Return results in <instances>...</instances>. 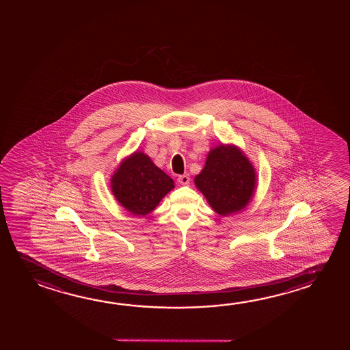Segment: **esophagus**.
Segmentation results:
<instances>
[{"label": "esophagus", "instance_id": "1", "mask_svg": "<svg viewBox=\"0 0 350 350\" xmlns=\"http://www.w3.org/2000/svg\"><path fill=\"white\" fill-rule=\"evenodd\" d=\"M178 182H179V184H182V185H188L190 182V177L188 174H182V176L178 177Z\"/></svg>", "mask_w": 350, "mask_h": 350}]
</instances>
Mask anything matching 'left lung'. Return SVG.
I'll use <instances>...</instances> for the list:
<instances>
[{
  "label": "left lung",
  "mask_w": 350,
  "mask_h": 350,
  "mask_svg": "<svg viewBox=\"0 0 350 350\" xmlns=\"http://www.w3.org/2000/svg\"><path fill=\"white\" fill-rule=\"evenodd\" d=\"M255 170L235 146H217L207 155L206 163L195 184L219 215H230L247 206L256 187Z\"/></svg>",
  "instance_id": "8db88e82"
}]
</instances>
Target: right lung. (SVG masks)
Returning a JSON list of instances; mask_svg holds the SVG:
<instances>
[{
  "label": "right lung",
  "mask_w": 350,
  "mask_h": 350,
  "mask_svg": "<svg viewBox=\"0 0 350 350\" xmlns=\"http://www.w3.org/2000/svg\"><path fill=\"white\" fill-rule=\"evenodd\" d=\"M111 188L122 206L133 215L145 216L174 188V183L149 156L135 152L122 162L111 179Z\"/></svg>",
  "instance_id": "add662e5"
}]
</instances>
